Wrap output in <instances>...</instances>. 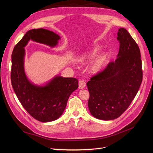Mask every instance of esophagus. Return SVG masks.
<instances>
[{
  "label": "esophagus",
  "mask_w": 153,
  "mask_h": 153,
  "mask_svg": "<svg viewBox=\"0 0 153 153\" xmlns=\"http://www.w3.org/2000/svg\"><path fill=\"white\" fill-rule=\"evenodd\" d=\"M86 85V83L85 81H84V80H81L79 82V88L80 89H82L85 87Z\"/></svg>",
  "instance_id": "34e87169"
}]
</instances>
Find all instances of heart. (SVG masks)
Wrapping results in <instances>:
<instances>
[{
    "label": "heart",
    "instance_id": "b5f03b06",
    "mask_svg": "<svg viewBox=\"0 0 153 153\" xmlns=\"http://www.w3.org/2000/svg\"><path fill=\"white\" fill-rule=\"evenodd\" d=\"M100 50V47H95L91 51L86 52L79 55L76 58V60L79 62H85L92 59ZM108 58V54L107 53L104 52L100 54L91 64V66L90 67V71L93 74L98 73L107 62Z\"/></svg>",
    "mask_w": 153,
    "mask_h": 153
}]
</instances>
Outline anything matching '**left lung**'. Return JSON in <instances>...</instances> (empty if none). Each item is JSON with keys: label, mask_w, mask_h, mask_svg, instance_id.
<instances>
[{"label": "left lung", "mask_w": 153, "mask_h": 153, "mask_svg": "<svg viewBox=\"0 0 153 153\" xmlns=\"http://www.w3.org/2000/svg\"><path fill=\"white\" fill-rule=\"evenodd\" d=\"M117 58L91 78L87 85L91 114L103 120L119 117L130 106L143 80L140 48L124 28L118 29Z\"/></svg>", "instance_id": "left-lung-1"}]
</instances>
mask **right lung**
<instances>
[{"mask_svg": "<svg viewBox=\"0 0 153 153\" xmlns=\"http://www.w3.org/2000/svg\"><path fill=\"white\" fill-rule=\"evenodd\" d=\"M59 39L53 31L32 29L15 45L12 54L11 82L14 92L28 113L42 122H52L61 117L70 95L79 87L78 80L57 76L44 86L32 84L24 71V47L30 39L54 47Z\"/></svg>", "mask_w": 153, "mask_h": 153, "instance_id": "right-lung-1", "label": "right lung"}]
</instances>
